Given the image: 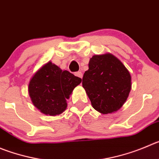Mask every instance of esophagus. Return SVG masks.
<instances>
[{"label":"esophagus","instance_id":"1","mask_svg":"<svg viewBox=\"0 0 159 159\" xmlns=\"http://www.w3.org/2000/svg\"><path fill=\"white\" fill-rule=\"evenodd\" d=\"M75 76H77V77H78V78H82V76H83V75H82V73L81 72H76L75 73Z\"/></svg>","mask_w":159,"mask_h":159}]
</instances>
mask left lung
<instances>
[{
	"instance_id": "left-lung-1",
	"label": "left lung",
	"mask_w": 159,
	"mask_h": 159,
	"mask_svg": "<svg viewBox=\"0 0 159 159\" xmlns=\"http://www.w3.org/2000/svg\"><path fill=\"white\" fill-rule=\"evenodd\" d=\"M82 86L92 106L103 115L114 113L126 101L131 90V76L126 67L111 53L95 55L84 72Z\"/></svg>"
}]
</instances>
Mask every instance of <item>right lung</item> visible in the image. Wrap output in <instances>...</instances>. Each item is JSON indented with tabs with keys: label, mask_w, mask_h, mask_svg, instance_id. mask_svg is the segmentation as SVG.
I'll use <instances>...</instances> for the list:
<instances>
[{
	"label": "right lung",
	"mask_w": 159,
	"mask_h": 159,
	"mask_svg": "<svg viewBox=\"0 0 159 159\" xmlns=\"http://www.w3.org/2000/svg\"><path fill=\"white\" fill-rule=\"evenodd\" d=\"M81 79L48 62L31 78L28 87L30 97L41 113L56 116L66 109V99Z\"/></svg>",
	"instance_id": "obj_1"
}]
</instances>
